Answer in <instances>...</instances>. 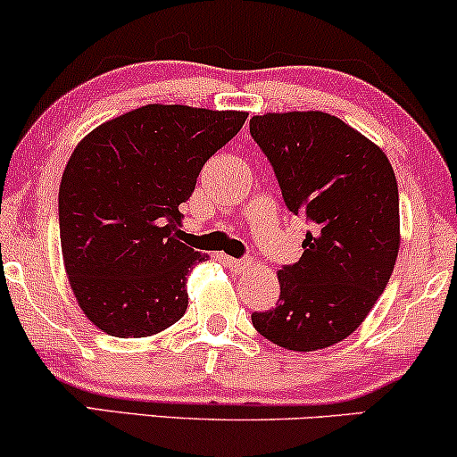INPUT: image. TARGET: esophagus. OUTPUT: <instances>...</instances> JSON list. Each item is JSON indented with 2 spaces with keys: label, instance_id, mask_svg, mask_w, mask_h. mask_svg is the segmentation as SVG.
Instances as JSON below:
<instances>
[{
  "label": "esophagus",
  "instance_id": "obj_1",
  "mask_svg": "<svg viewBox=\"0 0 457 457\" xmlns=\"http://www.w3.org/2000/svg\"><path fill=\"white\" fill-rule=\"evenodd\" d=\"M222 262L227 264V267L230 269V271H245L247 269V261L245 258H230V256H224Z\"/></svg>",
  "mask_w": 457,
  "mask_h": 457
}]
</instances>
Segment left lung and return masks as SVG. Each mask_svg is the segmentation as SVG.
I'll list each match as a JSON object with an SVG mask.
<instances>
[{"label":"left lung","mask_w":457,"mask_h":457,"mask_svg":"<svg viewBox=\"0 0 457 457\" xmlns=\"http://www.w3.org/2000/svg\"><path fill=\"white\" fill-rule=\"evenodd\" d=\"M250 135L286 207L309 224L303 256L278 273V305L252 313V324L279 347H330L364 322L394 271L401 245L394 169L384 150L324 112L254 116Z\"/></svg>","instance_id":"1"}]
</instances>
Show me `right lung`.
I'll return each mask as SVG.
<instances>
[{
	"mask_svg": "<svg viewBox=\"0 0 457 457\" xmlns=\"http://www.w3.org/2000/svg\"><path fill=\"white\" fill-rule=\"evenodd\" d=\"M245 118L152 104L76 145L59 188L61 250L73 295L97 328L150 337L186 313V278L207 256L179 239V205Z\"/></svg>",
	"mask_w": 457,
	"mask_h": 457,
	"instance_id": "right-lung-1",
	"label": "right lung"
}]
</instances>
